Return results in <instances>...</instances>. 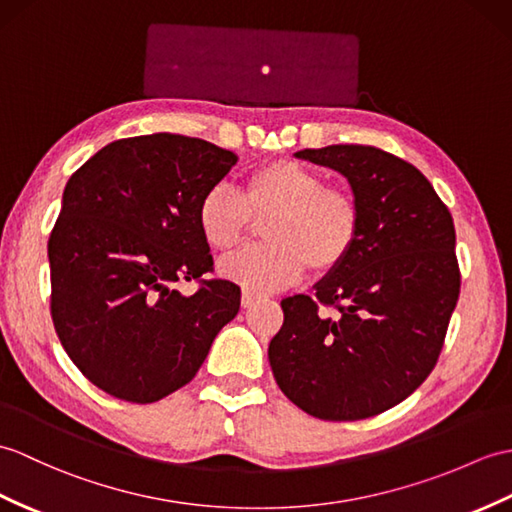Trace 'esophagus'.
Listing matches in <instances>:
<instances>
[{
  "label": "esophagus",
  "instance_id": "1",
  "mask_svg": "<svg viewBox=\"0 0 512 512\" xmlns=\"http://www.w3.org/2000/svg\"><path fill=\"white\" fill-rule=\"evenodd\" d=\"M255 303V294L251 292H242V307H251Z\"/></svg>",
  "mask_w": 512,
  "mask_h": 512
}]
</instances>
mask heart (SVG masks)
<instances>
[{"label":"heart","instance_id":"heart-1","mask_svg":"<svg viewBox=\"0 0 512 512\" xmlns=\"http://www.w3.org/2000/svg\"><path fill=\"white\" fill-rule=\"evenodd\" d=\"M266 244L222 264V275L246 292L270 294L299 281L307 266L320 275L338 270L360 240L355 200L327 187V178L294 161H272L248 174L242 194L216 185L202 194L196 222L202 240L220 255L240 246L255 220Z\"/></svg>","mask_w":512,"mask_h":512}]
</instances>
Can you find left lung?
<instances>
[{
	"mask_svg": "<svg viewBox=\"0 0 512 512\" xmlns=\"http://www.w3.org/2000/svg\"><path fill=\"white\" fill-rule=\"evenodd\" d=\"M294 157L347 178L360 240L320 279L316 296L281 301L283 325L268 360L283 395L325 421L390 410L432 373L460 294L456 231L432 183L373 146H325ZM336 304L331 319L317 303Z\"/></svg>",
	"mask_w": 512,
	"mask_h": 512,
	"instance_id": "obj_1",
	"label": "left lung"
}]
</instances>
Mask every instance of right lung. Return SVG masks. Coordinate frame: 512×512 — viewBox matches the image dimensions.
Listing matches in <instances>:
<instances>
[{"instance_id":"add662e5","label":"right lung","mask_w":512,"mask_h":512,"mask_svg":"<svg viewBox=\"0 0 512 512\" xmlns=\"http://www.w3.org/2000/svg\"><path fill=\"white\" fill-rule=\"evenodd\" d=\"M237 154L205 139L152 133L113 141L71 174L47 242L52 320L67 355L109 395L152 403L192 382L240 288L211 279L196 222L202 194Z\"/></svg>"}]
</instances>
